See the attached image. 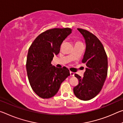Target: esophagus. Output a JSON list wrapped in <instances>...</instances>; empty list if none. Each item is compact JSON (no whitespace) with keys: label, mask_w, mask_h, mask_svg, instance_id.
I'll list each match as a JSON object with an SVG mask.
<instances>
[{"label":"esophagus","mask_w":123,"mask_h":123,"mask_svg":"<svg viewBox=\"0 0 123 123\" xmlns=\"http://www.w3.org/2000/svg\"><path fill=\"white\" fill-rule=\"evenodd\" d=\"M70 75L71 76H74V73L72 72H70Z\"/></svg>","instance_id":"1"}]
</instances>
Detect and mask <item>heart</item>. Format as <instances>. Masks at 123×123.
Segmentation results:
<instances>
[{
    "instance_id": "1",
    "label": "heart",
    "mask_w": 123,
    "mask_h": 123,
    "mask_svg": "<svg viewBox=\"0 0 123 123\" xmlns=\"http://www.w3.org/2000/svg\"><path fill=\"white\" fill-rule=\"evenodd\" d=\"M78 42H76V43H78Z\"/></svg>"
}]
</instances>
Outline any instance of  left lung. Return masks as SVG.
Instances as JSON below:
<instances>
[{
    "label": "left lung",
    "mask_w": 123,
    "mask_h": 123,
    "mask_svg": "<svg viewBox=\"0 0 123 123\" xmlns=\"http://www.w3.org/2000/svg\"><path fill=\"white\" fill-rule=\"evenodd\" d=\"M86 43V50L82 60L87 68L81 78L75 74L79 84L74 87L75 96L82 100H89L99 94L107 75V57L99 39L87 30L78 29Z\"/></svg>",
    "instance_id": "left-lung-1"
}]
</instances>
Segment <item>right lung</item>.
<instances>
[{
	"label": "right lung",
	"mask_w": 123,
	"mask_h": 123,
	"mask_svg": "<svg viewBox=\"0 0 123 123\" xmlns=\"http://www.w3.org/2000/svg\"><path fill=\"white\" fill-rule=\"evenodd\" d=\"M70 28L50 29L37 36L28 50L26 72L30 86L39 97L48 99L59 91L62 82L70 75L66 67L51 64L54 55L60 50L62 43L72 33Z\"/></svg>",
	"instance_id": "right-lung-1"
}]
</instances>
